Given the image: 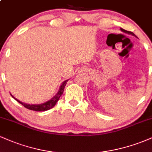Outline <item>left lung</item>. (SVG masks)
Returning a JSON list of instances; mask_svg holds the SVG:
<instances>
[{
    "label": "left lung",
    "mask_w": 152,
    "mask_h": 152,
    "mask_svg": "<svg viewBox=\"0 0 152 152\" xmlns=\"http://www.w3.org/2000/svg\"><path fill=\"white\" fill-rule=\"evenodd\" d=\"M120 29H121V31H122V32L125 33V34H129V35H132V36H135V37H137V36H135V34H134V33L131 32V31H126V30H124V29L121 28H120Z\"/></svg>",
    "instance_id": "1"
}]
</instances>
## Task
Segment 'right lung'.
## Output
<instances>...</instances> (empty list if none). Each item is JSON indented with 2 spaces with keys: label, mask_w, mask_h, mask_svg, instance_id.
Here are the masks:
<instances>
[{
  "label": "right lung",
  "mask_w": 152,
  "mask_h": 152,
  "mask_svg": "<svg viewBox=\"0 0 152 152\" xmlns=\"http://www.w3.org/2000/svg\"><path fill=\"white\" fill-rule=\"evenodd\" d=\"M69 81V79L66 80L64 81L63 83H61V85L60 86V88L57 92V94H56L55 96L53 97L52 99H50L49 101L48 102L43 103V104H26V103L21 102L18 100V99H15L14 96H13L12 94L11 96L13 97V99H15V100L17 101L18 103L21 104L24 107H26V109H30V110H33V111H47V110H49L51 108H53L54 106L56 104L57 102L58 101L59 98H60L61 96L62 95L63 93H64V88H65L66 84L67 83V81Z\"/></svg>",
  "instance_id": "right-lung-1"
}]
</instances>
